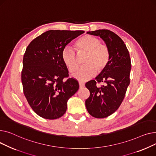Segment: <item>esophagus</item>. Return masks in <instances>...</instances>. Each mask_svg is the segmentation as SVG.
<instances>
[{"instance_id": "1", "label": "esophagus", "mask_w": 156, "mask_h": 156, "mask_svg": "<svg viewBox=\"0 0 156 156\" xmlns=\"http://www.w3.org/2000/svg\"><path fill=\"white\" fill-rule=\"evenodd\" d=\"M79 87L80 88H82V87H84V82H79Z\"/></svg>"}]
</instances>
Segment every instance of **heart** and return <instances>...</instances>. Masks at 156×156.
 I'll use <instances>...</instances> for the list:
<instances>
[{
	"label": "heart",
	"mask_w": 156,
	"mask_h": 156,
	"mask_svg": "<svg viewBox=\"0 0 156 156\" xmlns=\"http://www.w3.org/2000/svg\"><path fill=\"white\" fill-rule=\"evenodd\" d=\"M74 48L79 57L86 55L83 61V67L80 68L74 77L81 82H85L93 77L97 72H103L108 67L110 60V50L108 45L101 43L96 36L86 34L78 39L74 43ZM63 63L69 72H75L79 66L76 52L66 48L62 53Z\"/></svg>",
	"instance_id": "b5f03b06"
}]
</instances>
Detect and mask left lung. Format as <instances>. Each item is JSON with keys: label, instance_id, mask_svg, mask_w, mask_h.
Wrapping results in <instances>:
<instances>
[{"label": "left lung", "instance_id": "obj_1", "mask_svg": "<svg viewBox=\"0 0 156 156\" xmlns=\"http://www.w3.org/2000/svg\"><path fill=\"white\" fill-rule=\"evenodd\" d=\"M87 33L99 36L110 50V60L106 69L96 77V80L86 84L90 92L85 102L87 112L94 118H103L115 113L123 101L130 84L131 60L125 43L113 31L98 30ZM100 83L104 84L97 87Z\"/></svg>", "mask_w": 156, "mask_h": 156}]
</instances>
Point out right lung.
I'll return each instance as SVG.
<instances>
[{
  "instance_id": "obj_1",
  "label": "right lung",
  "mask_w": 156,
  "mask_h": 156,
  "mask_svg": "<svg viewBox=\"0 0 156 156\" xmlns=\"http://www.w3.org/2000/svg\"><path fill=\"white\" fill-rule=\"evenodd\" d=\"M83 33L47 31L26 48L21 72L23 93L33 110L43 118L55 120L62 116L68 99L79 89L78 81L69 77L62 53L68 43Z\"/></svg>"
}]
</instances>
